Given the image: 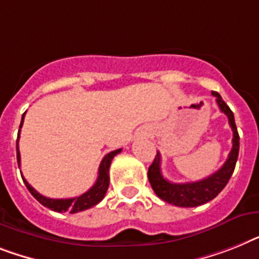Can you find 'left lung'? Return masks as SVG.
I'll return each mask as SVG.
<instances>
[{
    "instance_id": "obj_1",
    "label": "left lung",
    "mask_w": 259,
    "mask_h": 259,
    "mask_svg": "<svg viewBox=\"0 0 259 259\" xmlns=\"http://www.w3.org/2000/svg\"><path fill=\"white\" fill-rule=\"evenodd\" d=\"M211 95L215 98V102L219 104L221 112H224L229 119V124L233 131V147L225 164L217 172L205 177L202 180L185 184H175L164 179L161 175V168H160L161 156L159 152L148 168V180L155 193L157 194V197L176 206L193 208V206L206 204L213 200L225 188L236 168L238 151H240V136H238L236 121H234V115L229 106L222 100L219 93L211 91Z\"/></svg>"
}]
</instances>
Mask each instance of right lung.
<instances>
[{"label":"right lung","mask_w":259,"mask_h":259,"mask_svg":"<svg viewBox=\"0 0 259 259\" xmlns=\"http://www.w3.org/2000/svg\"><path fill=\"white\" fill-rule=\"evenodd\" d=\"M26 114V112H25ZM25 114L22 115V119H21V124H19V131H21V127L23 124V119H25ZM19 131H18V139H17V161H18V166H21V155H19L18 149V140H19ZM121 149H116V151H112V152L107 153L106 156L102 160V163L99 165V172H98V179H96V183L94 184L93 187L90 188L86 193L80 194L78 197L72 198H49L42 196L40 193H38L35 189H34L29 183H27L25 179H23V183L26 185V188L29 189V192L34 196V198L39 201L40 204L46 206V208L51 209L54 211H68V213H78V211L86 210V209L93 208L94 205L99 204L102 200H103L104 194H106L107 189H108V185H110V165L111 161L114 159L117 153H120ZM22 176V175H21Z\"/></svg>","instance_id":"right-lung-1"}]
</instances>
